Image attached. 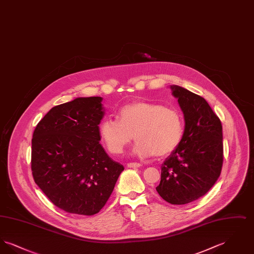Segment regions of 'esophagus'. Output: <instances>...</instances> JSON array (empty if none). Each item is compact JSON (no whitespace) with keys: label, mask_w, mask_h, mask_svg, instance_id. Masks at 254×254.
Wrapping results in <instances>:
<instances>
[{"label":"esophagus","mask_w":254,"mask_h":254,"mask_svg":"<svg viewBox=\"0 0 254 254\" xmlns=\"http://www.w3.org/2000/svg\"><path fill=\"white\" fill-rule=\"evenodd\" d=\"M142 165L140 164V163H135V162H132V163H128L127 164V168H140Z\"/></svg>","instance_id":"1"}]
</instances>
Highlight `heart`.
Segmentation results:
<instances>
[{
  "instance_id": "b5f03b06",
  "label": "heart",
  "mask_w": 254,
  "mask_h": 254,
  "mask_svg": "<svg viewBox=\"0 0 254 254\" xmlns=\"http://www.w3.org/2000/svg\"><path fill=\"white\" fill-rule=\"evenodd\" d=\"M185 123L181 110L158 103L136 101L124 106L117 120L107 118L99 127L100 137L109 153L118 155L132 140L134 153L142 157H164L181 143Z\"/></svg>"
}]
</instances>
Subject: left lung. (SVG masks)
Here are the masks:
<instances>
[{"label": "left lung", "instance_id": "1", "mask_svg": "<svg viewBox=\"0 0 254 254\" xmlns=\"http://www.w3.org/2000/svg\"><path fill=\"white\" fill-rule=\"evenodd\" d=\"M185 117L179 146L161 167L159 195L171 205H185L204 196L217 181L223 166L222 124L203 97L172 85Z\"/></svg>", "mask_w": 254, "mask_h": 254}]
</instances>
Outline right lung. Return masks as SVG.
<instances>
[{
  "label": "right lung",
  "mask_w": 254,
  "mask_h": 254,
  "mask_svg": "<svg viewBox=\"0 0 254 254\" xmlns=\"http://www.w3.org/2000/svg\"><path fill=\"white\" fill-rule=\"evenodd\" d=\"M101 97L56 106L38 123L31 146L34 181L67 213L91 216L106 205L124 166L100 144Z\"/></svg>",
  "instance_id": "obj_1"
}]
</instances>
